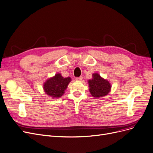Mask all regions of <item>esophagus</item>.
Returning a JSON list of instances; mask_svg holds the SVG:
<instances>
[{
  "instance_id": "1",
  "label": "esophagus",
  "mask_w": 153,
  "mask_h": 153,
  "mask_svg": "<svg viewBox=\"0 0 153 153\" xmlns=\"http://www.w3.org/2000/svg\"><path fill=\"white\" fill-rule=\"evenodd\" d=\"M76 81H81L82 80V76H80V77H76Z\"/></svg>"
}]
</instances>
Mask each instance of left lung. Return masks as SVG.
<instances>
[{
	"mask_svg": "<svg viewBox=\"0 0 153 153\" xmlns=\"http://www.w3.org/2000/svg\"><path fill=\"white\" fill-rule=\"evenodd\" d=\"M92 76V79L88 81L91 94L95 98H100L108 95L111 90L109 81L102 77L98 73H94Z\"/></svg>",
	"mask_w": 153,
	"mask_h": 153,
	"instance_id": "1",
	"label": "left lung"
}]
</instances>
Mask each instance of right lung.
Here are the masks:
<instances>
[{"label": "right lung", "instance_id": "obj_1", "mask_svg": "<svg viewBox=\"0 0 153 153\" xmlns=\"http://www.w3.org/2000/svg\"><path fill=\"white\" fill-rule=\"evenodd\" d=\"M71 81V77H64L60 73H57L54 76L45 81L43 85V89L46 94L52 99H57L64 94Z\"/></svg>", "mask_w": 153, "mask_h": 153}]
</instances>
